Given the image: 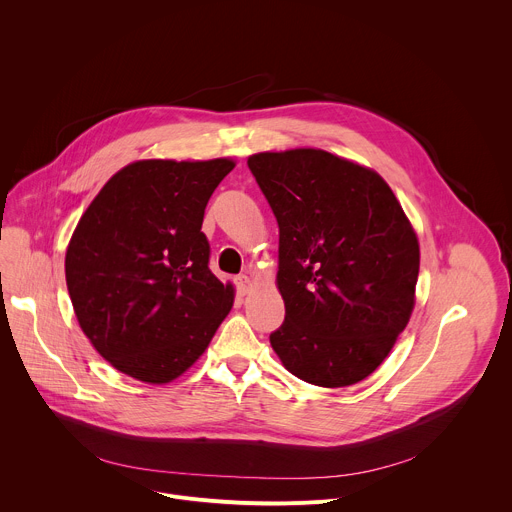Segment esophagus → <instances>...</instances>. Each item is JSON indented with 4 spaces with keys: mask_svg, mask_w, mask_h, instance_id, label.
<instances>
[{
    "mask_svg": "<svg viewBox=\"0 0 512 512\" xmlns=\"http://www.w3.org/2000/svg\"><path fill=\"white\" fill-rule=\"evenodd\" d=\"M235 283H237V289H239L241 296H245L247 291H249V287H251L249 275H237V277H235Z\"/></svg>",
    "mask_w": 512,
    "mask_h": 512,
    "instance_id": "1",
    "label": "esophagus"
}]
</instances>
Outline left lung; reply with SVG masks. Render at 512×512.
Returning a JSON list of instances; mask_svg holds the SVG:
<instances>
[{
  "label": "left lung",
  "instance_id": "1",
  "mask_svg": "<svg viewBox=\"0 0 512 512\" xmlns=\"http://www.w3.org/2000/svg\"><path fill=\"white\" fill-rule=\"evenodd\" d=\"M279 225L285 320L269 342L283 367L318 387L367 379L405 330L419 243L389 184L324 150L247 160Z\"/></svg>",
  "mask_w": 512,
  "mask_h": 512
}]
</instances>
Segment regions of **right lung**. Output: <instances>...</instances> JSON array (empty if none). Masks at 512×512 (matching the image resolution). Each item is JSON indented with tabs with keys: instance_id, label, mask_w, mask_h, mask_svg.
I'll use <instances>...</instances> for the list:
<instances>
[{
	"instance_id": "right-lung-1",
	"label": "right lung",
	"mask_w": 512,
	"mask_h": 512,
	"mask_svg": "<svg viewBox=\"0 0 512 512\" xmlns=\"http://www.w3.org/2000/svg\"><path fill=\"white\" fill-rule=\"evenodd\" d=\"M233 160H139L89 204L66 249L77 320L113 367L164 385L188 371L233 308L208 269V198Z\"/></svg>"
}]
</instances>
